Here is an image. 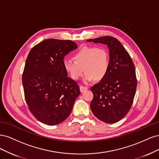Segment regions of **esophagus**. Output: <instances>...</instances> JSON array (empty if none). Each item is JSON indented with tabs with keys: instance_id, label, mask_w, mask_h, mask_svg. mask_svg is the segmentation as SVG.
I'll return each instance as SVG.
<instances>
[{
	"instance_id": "esophagus-1",
	"label": "esophagus",
	"mask_w": 159,
	"mask_h": 159,
	"mask_svg": "<svg viewBox=\"0 0 159 159\" xmlns=\"http://www.w3.org/2000/svg\"><path fill=\"white\" fill-rule=\"evenodd\" d=\"M87 89H88L87 87H85V86H80V90L81 93H83V92H84Z\"/></svg>"
}]
</instances>
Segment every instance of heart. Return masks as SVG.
Returning a JSON list of instances; mask_svg holds the SVG:
<instances>
[{"label":"heart","instance_id":"obj_1","mask_svg":"<svg viewBox=\"0 0 159 159\" xmlns=\"http://www.w3.org/2000/svg\"><path fill=\"white\" fill-rule=\"evenodd\" d=\"M75 61L65 58L63 65L70 78L76 80L85 72L83 83L89 84L94 79L100 80L107 74L110 66V56L103 48L86 46L74 55Z\"/></svg>","mask_w":159,"mask_h":159}]
</instances>
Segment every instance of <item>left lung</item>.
<instances>
[{
	"instance_id": "obj_1",
	"label": "left lung",
	"mask_w": 159,
	"mask_h": 159,
	"mask_svg": "<svg viewBox=\"0 0 159 159\" xmlns=\"http://www.w3.org/2000/svg\"><path fill=\"white\" fill-rule=\"evenodd\" d=\"M106 45L110 66L107 74L91 87L94 98L90 108L94 115L107 124L121 120L129 111L137 88L135 66L129 53L119 40L104 36L86 40Z\"/></svg>"
}]
</instances>
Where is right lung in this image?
Returning <instances> with one entry per match:
<instances>
[{"mask_svg":"<svg viewBox=\"0 0 159 159\" xmlns=\"http://www.w3.org/2000/svg\"><path fill=\"white\" fill-rule=\"evenodd\" d=\"M77 48L70 40L48 39L28 55L22 75L25 99L31 113L43 124L54 125L65 120L80 94L63 65L65 56Z\"/></svg>","mask_w":159,"mask_h":159,"instance_id":"add662e5","label":"right lung"}]
</instances>
